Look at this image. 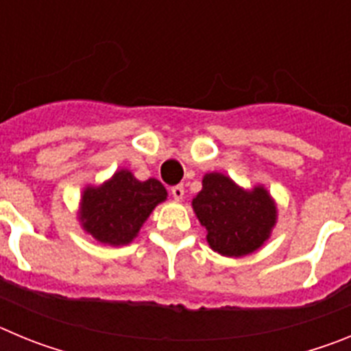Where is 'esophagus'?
<instances>
[{"label": "esophagus", "mask_w": 351, "mask_h": 351, "mask_svg": "<svg viewBox=\"0 0 351 351\" xmlns=\"http://www.w3.org/2000/svg\"><path fill=\"white\" fill-rule=\"evenodd\" d=\"M172 197L176 198V200H181L182 197H184V184H176L172 186Z\"/></svg>", "instance_id": "esophagus-1"}]
</instances>
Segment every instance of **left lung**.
Returning a JSON list of instances; mask_svg holds the SVG:
<instances>
[{"mask_svg":"<svg viewBox=\"0 0 351 351\" xmlns=\"http://www.w3.org/2000/svg\"><path fill=\"white\" fill-rule=\"evenodd\" d=\"M193 209L206 226L207 243L225 256L258 250L276 223V207L263 188L244 191L223 173H207Z\"/></svg>","mask_w":351,"mask_h":351,"instance_id":"obj_1","label":"left lung"}]
</instances>
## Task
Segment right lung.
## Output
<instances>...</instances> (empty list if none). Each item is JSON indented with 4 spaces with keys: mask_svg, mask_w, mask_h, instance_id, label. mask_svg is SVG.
<instances>
[{
    "mask_svg": "<svg viewBox=\"0 0 351 351\" xmlns=\"http://www.w3.org/2000/svg\"><path fill=\"white\" fill-rule=\"evenodd\" d=\"M167 198L165 186L156 179L137 181L128 170H119L100 188L82 195L84 228L100 243L128 244L151 210Z\"/></svg>",
    "mask_w": 351,
    "mask_h": 351,
    "instance_id": "right-lung-1",
    "label": "right lung"
}]
</instances>
